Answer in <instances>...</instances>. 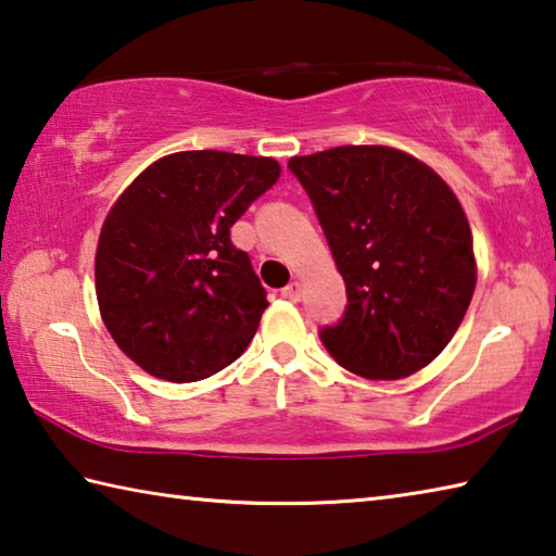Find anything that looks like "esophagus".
Segmentation results:
<instances>
[{"label":"esophagus","instance_id":"34e87169","mask_svg":"<svg viewBox=\"0 0 556 556\" xmlns=\"http://www.w3.org/2000/svg\"><path fill=\"white\" fill-rule=\"evenodd\" d=\"M281 296L289 299V301H299V296H301V285H299V281H291L289 287L281 289Z\"/></svg>","mask_w":556,"mask_h":556}]
</instances>
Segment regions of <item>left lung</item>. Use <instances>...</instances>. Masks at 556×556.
<instances>
[{"label": "left lung", "instance_id": "obj_1", "mask_svg": "<svg viewBox=\"0 0 556 556\" xmlns=\"http://www.w3.org/2000/svg\"><path fill=\"white\" fill-rule=\"evenodd\" d=\"M345 281L343 321L321 341L368 380L409 378L458 331L478 267L464 205L402 149L348 144L291 156Z\"/></svg>", "mask_w": 556, "mask_h": 556}]
</instances>
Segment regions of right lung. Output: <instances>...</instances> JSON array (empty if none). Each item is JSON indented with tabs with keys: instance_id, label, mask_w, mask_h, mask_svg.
I'll return each mask as SVG.
<instances>
[{
	"instance_id": "add662e5",
	"label": "right lung",
	"mask_w": 556,
	"mask_h": 556,
	"mask_svg": "<svg viewBox=\"0 0 556 556\" xmlns=\"http://www.w3.org/2000/svg\"><path fill=\"white\" fill-rule=\"evenodd\" d=\"M279 174L271 156L176 152L112 203L96 250L98 306L144 372L205 380L250 345L269 301L230 228Z\"/></svg>"
}]
</instances>
